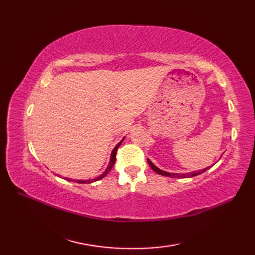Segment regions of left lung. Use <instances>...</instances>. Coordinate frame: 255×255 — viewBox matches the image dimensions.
<instances>
[{"label": "left lung", "instance_id": "left-lung-1", "mask_svg": "<svg viewBox=\"0 0 255 255\" xmlns=\"http://www.w3.org/2000/svg\"><path fill=\"white\" fill-rule=\"evenodd\" d=\"M148 163H149V165H150V167L152 168V170H154L155 171L156 173H158V174H160V175H164V176H169V177H182V179H185V177H192V176H196V175H199V174H201V173H203V172H205L208 168L210 167H207V168H204L203 170H201V171H198V172H190V173H170V172H167V171H164V170H161V169H159V168H157L155 165H154L152 161L148 158Z\"/></svg>", "mask_w": 255, "mask_h": 255}]
</instances>
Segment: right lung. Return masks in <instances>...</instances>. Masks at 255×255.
<instances>
[{"mask_svg":"<svg viewBox=\"0 0 255 255\" xmlns=\"http://www.w3.org/2000/svg\"><path fill=\"white\" fill-rule=\"evenodd\" d=\"M125 140V138H123V139L115 146L114 148V150L112 151V154H111V159H110V164H109V166L106 167V169H105V171L101 174V175H99L98 177H96V179H91V180H73V179H70V177H65V180H67V181H69V182H75V183H80V184H89V183H92V182H97V181H99V180H101V179H103V177L109 173L111 170H112V168H113V166L115 165V161H116V154H117V151H118V148L120 146V144H121V142Z\"/></svg>","mask_w":255,"mask_h":255,"instance_id":"add662e5","label":"right lung"}]
</instances>
